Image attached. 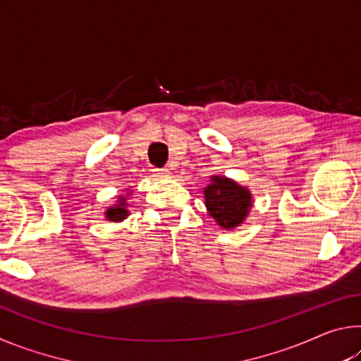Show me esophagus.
Masks as SVG:
<instances>
[{
  "mask_svg": "<svg viewBox=\"0 0 361 361\" xmlns=\"http://www.w3.org/2000/svg\"><path fill=\"white\" fill-rule=\"evenodd\" d=\"M154 175L157 176V178H161V180H164V178H170V172H169L167 169H161V170L156 169V170H154Z\"/></svg>",
  "mask_w": 361,
  "mask_h": 361,
  "instance_id": "1",
  "label": "esophagus"
}]
</instances>
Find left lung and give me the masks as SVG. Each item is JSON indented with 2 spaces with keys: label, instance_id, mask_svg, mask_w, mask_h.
<instances>
[{
  "label": "left lung",
  "instance_id": "left-lung-1",
  "mask_svg": "<svg viewBox=\"0 0 361 361\" xmlns=\"http://www.w3.org/2000/svg\"><path fill=\"white\" fill-rule=\"evenodd\" d=\"M204 197L209 215L228 231L245 221L253 207L250 189L224 175L210 176V183L204 188Z\"/></svg>",
  "mask_w": 361,
  "mask_h": 361
}]
</instances>
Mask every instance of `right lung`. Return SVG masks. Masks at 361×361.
I'll use <instances>...</instances> for the list:
<instances>
[{"label": "right lung", "mask_w": 361, "mask_h": 361, "mask_svg": "<svg viewBox=\"0 0 361 361\" xmlns=\"http://www.w3.org/2000/svg\"><path fill=\"white\" fill-rule=\"evenodd\" d=\"M129 197H132L130 189H127L126 194H119L118 195V200H116V204H113L111 207H108V209L105 210V218L108 219V221L121 223V221H124V219L130 215Z\"/></svg>", "instance_id": "1"}]
</instances>
